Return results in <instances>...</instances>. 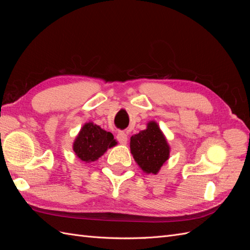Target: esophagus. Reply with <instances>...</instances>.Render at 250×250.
Masks as SVG:
<instances>
[{"label":"esophagus","instance_id":"esophagus-1","mask_svg":"<svg viewBox=\"0 0 250 250\" xmlns=\"http://www.w3.org/2000/svg\"><path fill=\"white\" fill-rule=\"evenodd\" d=\"M117 140L120 144H126L127 143V134L124 131H119L117 134Z\"/></svg>","mask_w":250,"mask_h":250}]
</instances>
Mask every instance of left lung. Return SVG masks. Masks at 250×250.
Masks as SVG:
<instances>
[{"mask_svg": "<svg viewBox=\"0 0 250 250\" xmlns=\"http://www.w3.org/2000/svg\"><path fill=\"white\" fill-rule=\"evenodd\" d=\"M130 150L134 161L146 173L156 174L168 160L170 148L158 125L151 121L147 129L130 139Z\"/></svg>", "mask_w": 250, "mask_h": 250, "instance_id": "left-lung-1", "label": "left lung"}]
</instances>
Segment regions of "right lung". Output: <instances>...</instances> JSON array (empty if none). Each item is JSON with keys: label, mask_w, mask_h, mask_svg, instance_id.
Segmentation results:
<instances>
[{"label": "right lung", "mask_w": 250, "mask_h": 250, "mask_svg": "<svg viewBox=\"0 0 250 250\" xmlns=\"http://www.w3.org/2000/svg\"><path fill=\"white\" fill-rule=\"evenodd\" d=\"M116 144L117 142L113 140L110 132L93 123H86L75 140L73 149L81 161L89 163L97 161L105 151Z\"/></svg>", "instance_id": "obj_1"}]
</instances>
